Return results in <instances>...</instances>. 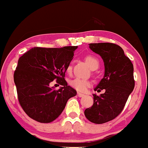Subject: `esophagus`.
<instances>
[{"mask_svg":"<svg viewBox=\"0 0 148 148\" xmlns=\"http://www.w3.org/2000/svg\"><path fill=\"white\" fill-rule=\"evenodd\" d=\"M77 95H78V97H83L85 96V95L82 94V93H81V92H78Z\"/></svg>","mask_w":148,"mask_h":148,"instance_id":"1","label":"esophagus"}]
</instances>
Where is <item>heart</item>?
Returning a JSON list of instances; mask_svg holds the SVG:
<instances>
[{
    "mask_svg": "<svg viewBox=\"0 0 148 148\" xmlns=\"http://www.w3.org/2000/svg\"><path fill=\"white\" fill-rule=\"evenodd\" d=\"M85 60L91 69L94 70V69H97L99 67V62L95 57L92 56H88L85 58ZM66 71L67 73H70L72 71V67L69 65L66 69ZM69 84L73 88L80 92L86 91L87 88L90 86V82L89 81L86 79H80V78H75V79L72 80Z\"/></svg>",
    "mask_w": 148,
    "mask_h": 148,
    "instance_id": "heart-1",
    "label": "heart"
}]
</instances>
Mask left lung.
I'll return each instance as SVG.
<instances>
[{
  "label": "left lung",
  "mask_w": 148,
  "mask_h": 148,
  "mask_svg": "<svg viewBox=\"0 0 148 148\" xmlns=\"http://www.w3.org/2000/svg\"><path fill=\"white\" fill-rule=\"evenodd\" d=\"M89 48L101 57L105 67L103 78L94 90L104 89L105 92L99 96L93 94V105L85 110L84 114L91 123L103 124L123 111L135 86L134 66L123 49L115 44H89Z\"/></svg>",
  "instance_id": "obj_1"
}]
</instances>
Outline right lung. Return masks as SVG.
<instances>
[{"label":"right lung","instance_id":"obj_1","mask_svg":"<svg viewBox=\"0 0 148 148\" xmlns=\"http://www.w3.org/2000/svg\"><path fill=\"white\" fill-rule=\"evenodd\" d=\"M77 47H34L19 58L14 81L20 105L30 118L42 123L53 122L62 113L67 100L76 96L64 74ZM53 79L63 87H50Z\"/></svg>","mask_w":148,"mask_h":148}]
</instances>
